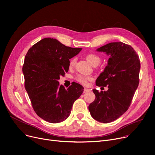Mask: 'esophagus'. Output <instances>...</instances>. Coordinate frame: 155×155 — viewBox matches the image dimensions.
<instances>
[{"label":"esophagus","mask_w":155,"mask_h":155,"mask_svg":"<svg viewBox=\"0 0 155 155\" xmlns=\"http://www.w3.org/2000/svg\"><path fill=\"white\" fill-rule=\"evenodd\" d=\"M90 91V90H89L88 88H84V93H87L88 92H89Z\"/></svg>","instance_id":"obj_1"}]
</instances>
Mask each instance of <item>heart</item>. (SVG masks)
Returning a JSON list of instances; mask_svg holds the SVG:
<instances>
[{
    "instance_id": "heart-1",
    "label": "heart",
    "mask_w": 155,
    "mask_h": 155,
    "mask_svg": "<svg viewBox=\"0 0 155 155\" xmlns=\"http://www.w3.org/2000/svg\"><path fill=\"white\" fill-rule=\"evenodd\" d=\"M86 58L88 60V61L92 65H93V66H94V65H97L101 61L100 57L98 55L94 53L87 54L86 55ZM75 63H76V59L72 58L70 62V67H73L75 64ZM91 79L92 78L90 77H87V76L82 75H79L76 77V80L77 82L83 85H86L88 82V81L91 80Z\"/></svg>"
}]
</instances>
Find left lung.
<instances>
[{"instance_id": "1", "label": "left lung", "mask_w": 155, "mask_h": 155, "mask_svg": "<svg viewBox=\"0 0 155 155\" xmlns=\"http://www.w3.org/2000/svg\"><path fill=\"white\" fill-rule=\"evenodd\" d=\"M97 51L110 55L104 71L96 80L97 86H107V91L94 89L95 99L88 106L92 117L102 123L118 119L131 103L140 82V61L134 49L122 42L110 43Z\"/></svg>"}]
</instances>
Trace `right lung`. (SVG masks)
<instances>
[{
    "label": "right lung",
    "instance_id": "add662e5",
    "mask_svg": "<svg viewBox=\"0 0 155 155\" xmlns=\"http://www.w3.org/2000/svg\"><path fill=\"white\" fill-rule=\"evenodd\" d=\"M82 49L46 38L32 46L25 56L22 72L26 90L37 115L49 123L67 119L73 103L83 93L84 87L79 84L65 89L58 82L60 76L68 71L69 60Z\"/></svg>",
    "mask_w": 155,
    "mask_h": 155
}]
</instances>
